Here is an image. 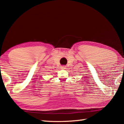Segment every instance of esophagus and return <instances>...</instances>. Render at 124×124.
<instances>
[{
    "label": "esophagus",
    "instance_id": "1",
    "mask_svg": "<svg viewBox=\"0 0 124 124\" xmlns=\"http://www.w3.org/2000/svg\"><path fill=\"white\" fill-rule=\"evenodd\" d=\"M61 68L62 69H65L66 68H65L64 66H61Z\"/></svg>",
    "mask_w": 124,
    "mask_h": 124
}]
</instances>
